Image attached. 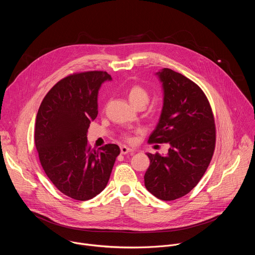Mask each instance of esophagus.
Listing matches in <instances>:
<instances>
[{"label":"esophagus","instance_id":"obj_1","mask_svg":"<svg viewBox=\"0 0 255 255\" xmlns=\"http://www.w3.org/2000/svg\"><path fill=\"white\" fill-rule=\"evenodd\" d=\"M120 150H121V154H127V153H130V152H133V150L127 146H125V145H123V146L120 147Z\"/></svg>","mask_w":255,"mask_h":255}]
</instances>
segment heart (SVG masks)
Instances as JSON below:
<instances>
[{
    "mask_svg": "<svg viewBox=\"0 0 255 255\" xmlns=\"http://www.w3.org/2000/svg\"><path fill=\"white\" fill-rule=\"evenodd\" d=\"M128 99L134 107H136L138 105L146 106V104L149 101V94L144 88H142L140 86H134L128 92ZM124 137L126 139H130L129 133H125Z\"/></svg>",
    "mask_w": 255,
    "mask_h": 255,
    "instance_id": "heart-1",
    "label": "heart"
}]
</instances>
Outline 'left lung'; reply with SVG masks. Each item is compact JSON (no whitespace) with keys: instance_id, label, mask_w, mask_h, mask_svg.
I'll use <instances>...</instances> for the list:
<instances>
[{"instance_id":"obj_1","label":"left lung","mask_w":255,"mask_h":255,"mask_svg":"<svg viewBox=\"0 0 255 255\" xmlns=\"http://www.w3.org/2000/svg\"><path fill=\"white\" fill-rule=\"evenodd\" d=\"M163 91L159 121L149 142L168 143L167 154L147 153L150 165L144 175L147 191L162 201L190 193L212 159L216 130L207 97L198 85L169 68L157 71Z\"/></svg>"}]
</instances>
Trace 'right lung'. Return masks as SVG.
Returning <instances> with one entry per match:
<instances>
[{
    "label": "right lung",
    "mask_w": 255,
    "mask_h": 255,
    "mask_svg": "<svg viewBox=\"0 0 255 255\" xmlns=\"http://www.w3.org/2000/svg\"><path fill=\"white\" fill-rule=\"evenodd\" d=\"M112 81L106 71H87L59 81L44 97L35 122V145L52 184L65 196L88 201L110 178L120 148L88 145V129L98 115L102 84Z\"/></svg>",
    "instance_id": "1"
}]
</instances>
